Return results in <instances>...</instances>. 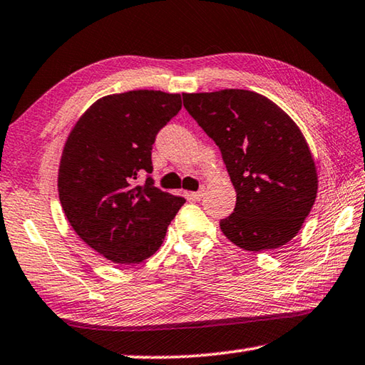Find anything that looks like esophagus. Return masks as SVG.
<instances>
[{
  "instance_id": "esophagus-1",
  "label": "esophagus",
  "mask_w": 365,
  "mask_h": 365,
  "mask_svg": "<svg viewBox=\"0 0 365 365\" xmlns=\"http://www.w3.org/2000/svg\"><path fill=\"white\" fill-rule=\"evenodd\" d=\"M202 195H205V188H201L200 191H191V193H188V196L191 197V200H195V201H200L201 197H202Z\"/></svg>"
}]
</instances>
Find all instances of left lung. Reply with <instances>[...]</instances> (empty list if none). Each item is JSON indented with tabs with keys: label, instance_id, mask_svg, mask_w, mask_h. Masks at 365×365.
<instances>
[{
	"label": "left lung",
	"instance_id": "1",
	"mask_svg": "<svg viewBox=\"0 0 365 365\" xmlns=\"http://www.w3.org/2000/svg\"><path fill=\"white\" fill-rule=\"evenodd\" d=\"M183 106L220 148L237 191L220 230L242 250L272 251L298 235L317 197V169L296 122L264 95L183 93Z\"/></svg>",
	"mask_w": 365,
	"mask_h": 365
}]
</instances>
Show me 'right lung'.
I'll list each match as a JSON object with an SVG mask.
<instances>
[{"label":"right lung","instance_id":"right-lung-1","mask_svg":"<svg viewBox=\"0 0 365 365\" xmlns=\"http://www.w3.org/2000/svg\"><path fill=\"white\" fill-rule=\"evenodd\" d=\"M178 93L132 90L96 100L66 140L58 172L59 201L73 230L114 264H140L164 242L185 200L135 183L153 170L151 146L178 110Z\"/></svg>","mask_w":365,"mask_h":365}]
</instances>
